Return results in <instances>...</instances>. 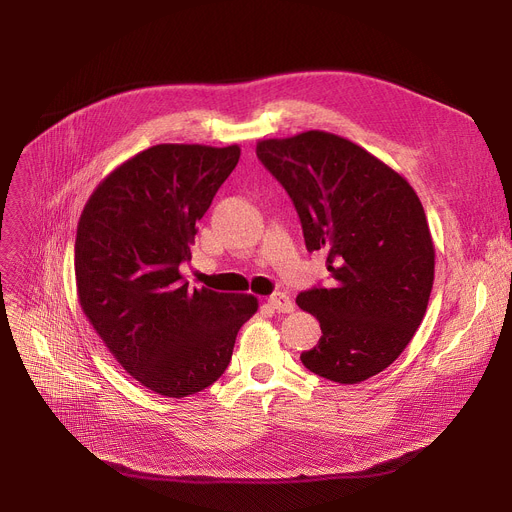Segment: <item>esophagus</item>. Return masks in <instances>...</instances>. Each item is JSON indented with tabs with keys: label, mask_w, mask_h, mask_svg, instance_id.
Instances as JSON below:
<instances>
[{
	"label": "esophagus",
	"mask_w": 512,
	"mask_h": 512,
	"mask_svg": "<svg viewBox=\"0 0 512 512\" xmlns=\"http://www.w3.org/2000/svg\"><path fill=\"white\" fill-rule=\"evenodd\" d=\"M267 305H270L274 311L278 313H290L294 311V303L290 301V297L286 292H274L270 299H267Z\"/></svg>",
	"instance_id": "1"
}]
</instances>
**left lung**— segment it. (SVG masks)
Wrapping results in <instances>:
<instances>
[{
    "mask_svg": "<svg viewBox=\"0 0 512 512\" xmlns=\"http://www.w3.org/2000/svg\"><path fill=\"white\" fill-rule=\"evenodd\" d=\"M286 188L307 249L324 251L328 288L301 292L321 338L303 365L338 384L384 371L417 332L434 286V240L413 186L353 141L324 130L257 143Z\"/></svg>",
    "mask_w": 512,
    "mask_h": 512,
    "instance_id": "8db88e82",
    "label": "left lung"
}]
</instances>
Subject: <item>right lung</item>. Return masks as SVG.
I'll use <instances>...</instances> for the list:
<instances>
[{"instance_id":"add662e5","label":"right lung","mask_w":512,"mask_h":512,"mask_svg":"<svg viewBox=\"0 0 512 512\" xmlns=\"http://www.w3.org/2000/svg\"><path fill=\"white\" fill-rule=\"evenodd\" d=\"M238 157V145H153L107 174L80 213V307L126 373L161 396L218 380L259 307L253 294L191 288L180 274Z\"/></svg>"}]
</instances>
